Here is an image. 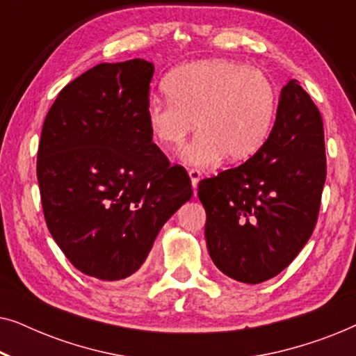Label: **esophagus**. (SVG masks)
I'll return each instance as SVG.
<instances>
[{
  "instance_id": "obj_1",
  "label": "esophagus",
  "mask_w": 356,
  "mask_h": 356,
  "mask_svg": "<svg viewBox=\"0 0 356 356\" xmlns=\"http://www.w3.org/2000/svg\"><path fill=\"white\" fill-rule=\"evenodd\" d=\"M189 178H191L193 189H194V191H196V188H197V183H199V179L202 178L201 172H199V170H196V168H191V170H189Z\"/></svg>"
}]
</instances>
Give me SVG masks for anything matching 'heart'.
I'll list each match as a JSON object with an SVG mask.
<instances>
[{"instance_id":"obj_1","label":"heart","mask_w":356,"mask_h":356,"mask_svg":"<svg viewBox=\"0 0 356 356\" xmlns=\"http://www.w3.org/2000/svg\"><path fill=\"white\" fill-rule=\"evenodd\" d=\"M168 99L149 102L145 121L163 150L184 149L189 167H212L225 157L250 159L269 138L279 95L264 71L232 60H206L181 66L165 79Z\"/></svg>"}]
</instances>
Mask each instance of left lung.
<instances>
[{"label": "left lung", "instance_id": "1", "mask_svg": "<svg viewBox=\"0 0 356 356\" xmlns=\"http://www.w3.org/2000/svg\"><path fill=\"white\" fill-rule=\"evenodd\" d=\"M325 173L323 118L291 79L262 147L240 167L199 181L213 264L243 284L280 274L313 235Z\"/></svg>", "mask_w": 356, "mask_h": 356}]
</instances>
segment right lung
<instances>
[{
  "label": "right lung",
  "mask_w": 356,
  "mask_h": 356,
  "mask_svg": "<svg viewBox=\"0 0 356 356\" xmlns=\"http://www.w3.org/2000/svg\"><path fill=\"white\" fill-rule=\"evenodd\" d=\"M152 63H102L48 111L37 154L43 216L72 266L113 282L134 274L191 179L152 143L145 121Z\"/></svg>",
  "instance_id": "obj_1"
}]
</instances>
